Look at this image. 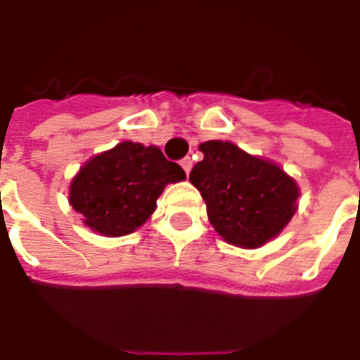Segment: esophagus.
<instances>
[{
    "label": "esophagus",
    "mask_w": 360,
    "mask_h": 360,
    "mask_svg": "<svg viewBox=\"0 0 360 360\" xmlns=\"http://www.w3.org/2000/svg\"><path fill=\"white\" fill-rule=\"evenodd\" d=\"M181 166H183V169H185V174L188 175L191 174L192 169V158L191 157H185L183 160H181Z\"/></svg>",
    "instance_id": "34e87169"
}]
</instances>
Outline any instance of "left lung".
<instances>
[{"instance_id":"1","label":"left lung","mask_w":360,"mask_h":360,"mask_svg":"<svg viewBox=\"0 0 360 360\" xmlns=\"http://www.w3.org/2000/svg\"><path fill=\"white\" fill-rule=\"evenodd\" d=\"M200 151L203 160L188 179L202 192L214 230L243 248H257L278 236L295 214V181L231 141H205Z\"/></svg>"}]
</instances>
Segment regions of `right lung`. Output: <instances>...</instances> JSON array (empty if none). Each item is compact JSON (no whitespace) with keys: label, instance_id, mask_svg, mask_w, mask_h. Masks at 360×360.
I'll return each instance as SVG.
<instances>
[{"label":"right lung","instance_id":"1","mask_svg":"<svg viewBox=\"0 0 360 360\" xmlns=\"http://www.w3.org/2000/svg\"><path fill=\"white\" fill-rule=\"evenodd\" d=\"M185 177L158 147L123 141L86 162L70 185V205L98 233L127 236L151 217L164 186Z\"/></svg>","mask_w":360,"mask_h":360}]
</instances>
